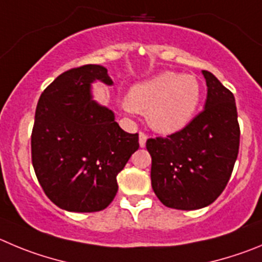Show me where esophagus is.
Masks as SVG:
<instances>
[{"instance_id":"34e87169","label":"esophagus","mask_w":262,"mask_h":262,"mask_svg":"<svg viewBox=\"0 0 262 262\" xmlns=\"http://www.w3.org/2000/svg\"><path fill=\"white\" fill-rule=\"evenodd\" d=\"M146 141H147V134L143 133V132H139V146L145 147Z\"/></svg>"}]
</instances>
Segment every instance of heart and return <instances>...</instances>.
Wrapping results in <instances>:
<instances>
[{
	"label": "heart",
	"mask_w": 262,
	"mask_h": 262,
	"mask_svg": "<svg viewBox=\"0 0 262 262\" xmlns=\"http://www.w3.org/2000/svg\"><path fill=\"white\" fill-rule=\"evenodd\" d=\"M199 103L200 86L194 76L167 71L134 85L124 107L128 112H147L155 130L174 133L191 121Z\"/></svg>",
	"instance_id": "1"
}]
</instances>
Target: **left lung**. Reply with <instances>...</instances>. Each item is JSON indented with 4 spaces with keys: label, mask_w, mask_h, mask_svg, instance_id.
<instances>
[{
    "label": "left lung",
    "mask_w": 262,
    "mask_h": 262,
    "mask_svg": "<svg viewBox=\"0 0 262 262\" xmlns=\"http://www.w3.org/2000/svg\"><path fill=\"white\" fill-rule=\"evenodd\" d=\"M203 75L204 110L180 132L146 142L154 192L165 207L182 211L207 207L221 195L239 152L235 98L216 76Z\"/></svg>",
    "instance_id": "8db88e82"
}]
</instances>
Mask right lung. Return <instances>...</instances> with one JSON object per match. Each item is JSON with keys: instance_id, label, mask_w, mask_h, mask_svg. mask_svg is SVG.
<instances>
[{"instance_id": "add662e5", "label": "right lung", "mask_w": 262, "mask_h": 262, "mask_svg": "<svg viewBox=\"0 0 262 262\" xmlns=\"http://www.w3.org/2000/svg\"><path fill=\"white\" fill-rule=\"evenodd\" d=\"M95 80L112 85L98 64L72 68L41 94L32 129V164L46 196L70 212L107 208L119 174L134 151L138 133L124 132L107 107L92 99Z\"/></svg>"}]
</instances>
